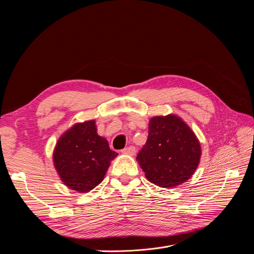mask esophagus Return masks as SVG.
Instances as JSON below:
<instances>
[{
  "label": "esophagus",
  "mask_w": 254,
  "mask_h": 254,
  "mask_svg": "<svg viewBox=\"0 0 254 254\" xmlns=\"http://www.w3.org/2000/svg\"><path fill=\"white\" fill-rule=\"evenodd\" d=\"M122 152L124 154H128V155H134L136 153V148L134 147V146H129V147H127L125 149L122 150Z\"/></svg>",
  "instance_id": "esophagus-1"
}]
</instances>
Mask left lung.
Wrapping results in <instances>:
<instances>
[{
	"label": "left lung",
	"mask_w": 254,
	"mask_h": 254,
	"mask_svg": "<svg viewBox=\"0 0 254 254\" xmlns=\"http://www.w3.org/2000/svg\"><path fill=\"white\" fill-rule=\"evenodd\" d=\"M148 128V139L137 156L146 178L165 189L189 180L202 154L194 132L174 114L152 117Z\"/></svg>",
	"instance_id": "left-lung-1"
}]
</instances>
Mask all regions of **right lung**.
Returning a JSON list of instances; mask_svg holds the SVG:
<instances>
[{
  "instance_id": "obj_1",
  "label": "right lung",
  "mask_w": 254,
  "mask_h": 254,
  "mask_svg": "<svg viewBox=\"0 0 254 254\" xmlns=\"http://www.w3.org/2000/svg\"><path fill=\"white\" fill-rule=\"evenodd\" d=\"M117 155L108 141L98 135L95 120H88L62 135L53 151V164L64 185L78 192H88L103 181Z\"/></svg>"
}]
</instances>
